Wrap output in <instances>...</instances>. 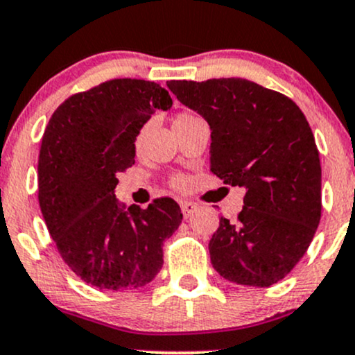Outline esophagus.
Returning a JSON list of instances; mask_svg holds the SVG:
<instances>
[{
  "label": "esophagus",
  "mask_w": 355,
  "mask_h": 355,
  "mask_svg": "<svg viewBox=\"0 0 355 355\" xmlns=\"http://www.w3.org/2000/svg\"><path fill=\"white\" fill-rule=\"evenodd\" d=\"M180 207H182L183 217H185V218H189L190 215L193 214L195 210H197V205H195V203H191V202H182Z\"/></svg>",
  "instance_id": "1"
}]
</instances>
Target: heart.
<instances>
[{"instance_id":"obj_1","label":"heart","mask_w":355,"mask_h":355,"mask_svg":"<svg viewBox=\"0 0 355 355\" xmlns=\"http://www.w3.org/2000/svg\"><path fill=\"white\" fill-rule=\"evenodd\" d=\"M195 120H198V116L193 115V113H190V112H180V113H177V115H175V118H173V128H178V126H183V125H187V123H191V121H195ZM141 140H144V132H140V133H138V135H137V140H135L137 148L141 145ZM172 185L175 187V189H183V187L187 185L185 177H180V175H177V177H173V178H172Z\"/></svg>"}]
</instances>
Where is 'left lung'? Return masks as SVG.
Wrapping results in <instances>:
<instances>
[{
    "label": "left lung",
    "mask_w": 355,
    "mask_h": 355,
    "mask_svg": "<svg viewBox=\"0 0 355 355\" xmlns=\"http://www.w3.org/2000/svg\"><path fill=\"white\" fill-rule=\"evenodd\" d=\"M170 92L211 128L210 172L243 187L237 222L220 218L209 243L223 279L270 287L300 262L320 222V158L288 96L242 78L172 80Z\"/></svg>",
    "instance_id": "8db88e82"
}]
</instances>
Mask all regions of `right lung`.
Segmentation results:
<instances>
[{
  "label": "right lung",
  "mask_w": 355,
  "mask_h": 355,
  "mask_svg": "<svg viewBox=\"0 0 355 355\" xmlns=\"http://www.w3.org/2000/svg\"><path fill=\"white\" fill-rule=\"evenodd\" d=\"M168 92L145 80L115 78L73 93L44 128L38 158V200L61 259L100 291L137 288L164 266V242L182 222L173 198L123 211L118 173L135 164V138Z\"/></svg>",
  "instance_id": "obj_1"
}]
</instances>
